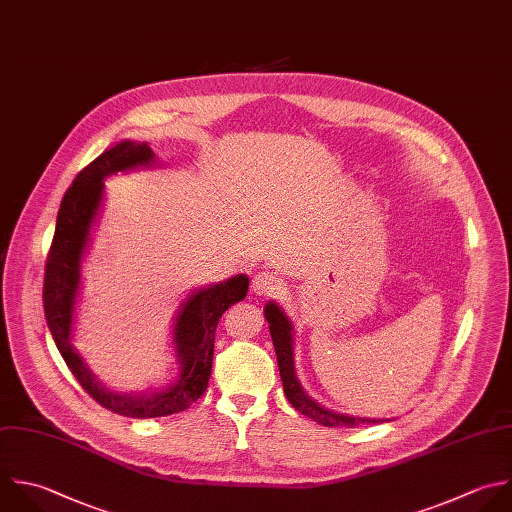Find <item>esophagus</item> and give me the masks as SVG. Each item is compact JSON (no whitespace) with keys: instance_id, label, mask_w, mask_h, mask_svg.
<instances>
[{"instance_id":"1","label":"esophagus","mask_w":512,"mask_h":512,"mask_svg":"<svg viewBox=\"0 0 512 512\" xmlns=\"http://www.w3.org/2000/svg\"><path fill=\"white\" fill-rule=\"evenodd\" d=\"M282 286H284L282 278L276 276V274L270 272V270L258 272V274L254 276V280H252V290H254V294H258V296H274V294H278V292L282 290Z\"/></svg>"}]
</instances>
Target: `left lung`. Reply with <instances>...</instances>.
Wrapping results in <instances>:
<instances>
[{
  "mask_svg": "<svg viewBox=\"0 0 512 512\" xmlns=\"http://www.w3.org/2000/svg\"><path fill=\"white\" fill-rule=\"evenodd\" d=\"M264 316L270 324V336L274 342V350H276V360H278V370H280V378H282V386H284V394L290 400V404L302 412L304 416L312 418L314 422L322 424V426H332V428H354L358 424L364 422H384L378 418H354V416H346V414H338V412H330L326 408H322L320 404H316L300 386L296 372H294V360H292V324L286 318V314L274 304H266Z\"/></svg>",
  "mask_w": 512,
  "mask_h": 512,
  "instance_id": "obj_1",
  "label": "left lung"
}]
</instances>
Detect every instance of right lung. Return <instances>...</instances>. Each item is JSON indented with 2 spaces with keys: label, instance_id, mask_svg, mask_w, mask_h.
Segmentation results:
<instances>
[{
  "label": "right lung",
  "instance_id": "add662e5",
  "mask_svg": "<svg viewBox=\"0 0 512 512\" xmlns=\"http://www.w3.org/2000/svg\"><path fill=\"white\" fill-rule=\"evenodd\" d=\"M154 160L148 144L122 142L90 162L64 194L56 234L46 260L44 312L54 342L82 388L104 408L128 418H158L186 410L208 388L216 326L222 314L248 292V276L240 274L216 286L198 290L180 308L174 344L182 364L174 384L152 394H118L100 386L72 346L74 306L80 288V264L90 228L104 196V178L146 166Z\"/></svg>",
  "mask_w": 512,
  "mask_h": 512
}]
</instances>
